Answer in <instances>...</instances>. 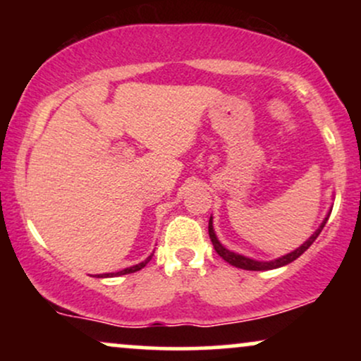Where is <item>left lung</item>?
I'll use <instances>...</instances> for the list:
<instances>
[{
    "label": "left lung",
    "mask_w": 361,
    "mask_h": 361,
    "mask_svg": "<svg viewBox=\"0 0 361 361\" xmlns=\"http://www.w3.org/2000/svg\"><path fill=\"white\" fill-rule=\"evenodd\" d=\"M331 210H333V207H331L329 212H327V215L324 217V221H322L321 226H319L317 229L314 231V234L310 235L307 241H305L304 244H300V246L297 247V250L290 251V252H287V255L280 256V258L271 259V261H258V259H252V258H247V256L239 255V252H234V251L227 250V247L224 246V244H222L221 241H219L217 234H215L212 217H210V221H209V235H210V241H212V244H214V250L217 251V255L221 256L222 259H226L229 264H233V267H235V268H243V270H251V271L275 270V268L285 267V264H288V263H292V261H295V259L299 258V256L302 255V252H305V251L309 250L310 244L316 241L317 235L321 234L322 229H324L327 219H329V215H331Z\"/></svg>",
    "instance_id": "1"
}]
</instances>
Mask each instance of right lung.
<instances>
[{
	"label": "right lung",
	"mask_w": 361,
	"mask_h": 361,
	"mask_svg": "<svg viewBox=\"0 0 361 361\" xmlns=\"http://www.w3.org/2000/svg\"><path fill=\"white\" fill-rule=\"evenodd\" d=\"M152 255H154V252H151V255H149L146 259H144V261H140V263H137V264H134V267L123 268V270H120V271H115V273H103V275H98V279H111V276L127 275V273H134V271H139V270H142V268L146 267V264L149 263V261H151Z\"/></svg>",
	"instance_id": "add662e5"
}]
</instances>
